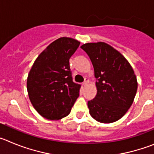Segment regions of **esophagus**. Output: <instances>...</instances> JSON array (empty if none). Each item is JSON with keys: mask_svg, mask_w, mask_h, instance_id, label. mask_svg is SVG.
I'll return each mask as SVG.
<instances>
[{"mask_svg": "<svg viewBox=\"0 0 154 154\" xmlns=\"http://www.w3.org/2000/svg\"><path fill=\"white\" fill-rule=\"evenodd\" d=\"M89 79H85V81H84V82H83V84H82V85H84V86H85V85H88V84H89Z\"/></svg>", "mask_w": 154, "mask_h": 154, "instance_id": "esophagus-1", "label": "esophagus"}]
</instances>
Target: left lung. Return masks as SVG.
Returning <instances> with one entry per match:
<instances>
[{"label": "left lung", "instance_id": "8db88e82", "mask_svg": "<svg viewBox=\"0 0 154 154\" xmlns=\"http://www.w3.org/2000/svg\"><path fill=\"white\" fill-rule=\"evenodd\" d=\"M94 68L97 94L88 102L89 113L103 123H113L126 114L133 104L137 80L133 68L120 52L105 42L81 46Z\"/></svg>", "mask_w": 154, "mask_h": 154}]
</instances>
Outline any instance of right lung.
Returning a JSON list of instances; mask_svg holds the SVG:
<instances>
[{
  "label": "right lung",
  "instance_id": "add662e5",
  "mask_svg": "<svg viewBox=\"0 0 154 154\" xmlns=\"http://www.w3.org/2000/svg\"><path fill=\"white\" fill-rule=\"evenodd\" d=\"M80 42L71 38L54 41L38 56L27 79L34 108L48 119L67 116L79 96L81 85L72 81L69 58Z\"/></svg>",
  "mask_w": 154,
  "mask_h": 154
}]
</instances>
